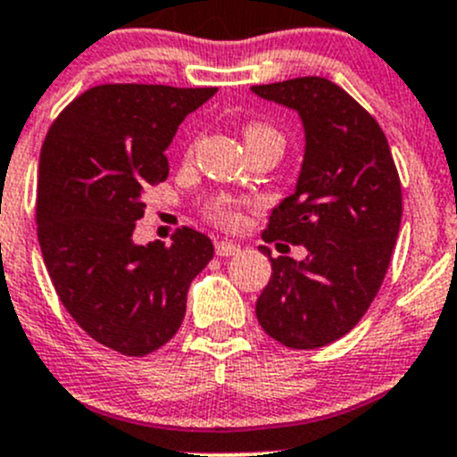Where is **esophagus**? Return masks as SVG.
<instances>
[{"label": "esophagus", "mask_w": 457, "mask_h": 457, "mask_svg": "<svg viewBox=\"0 0 457 457\" xmlns=\"http://www.w3.org/2000/svg\"><path fill=\"white\" fill-rule=\"evenodd\" d=\"M238 245L232 241H216V254L219 257H234V254H238Z\"/></svg>", "instance_id": "1"}]
</instances>
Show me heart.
Listing matches in <instances>:
<instances>
[{
    "mask_svg": "<svg viewBox=\"0 0 457 457\" xmlns=\"http://www.w3.org/2000/svg\"><path fill=\"white\" fill-rule=\"evenodd\" d=\"M243 137L245 144L254 142V139L262 137H279L272 128L262 126V123H250L245 130H243ZM248 200L243 198H232V195H214L204 204V216L214 225L223 229H234L243 223V209H245Z\"/></svg>",
    "mask_w": 457,
    "mask_h": 457,
    "instance_id": "heart-1",
    "label": "heart"
}]
</instances>
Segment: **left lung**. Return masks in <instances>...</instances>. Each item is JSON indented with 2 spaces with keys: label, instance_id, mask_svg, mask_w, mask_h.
I'll list each match as a JSON object with an SVG mask.
<instances>
[{
  "label": "left lung",
  "instance_id": "left-lung-1",
  "mask_svg": "<svg viewBox=\"0 0 457 457\" xmlns=\"http://www.w3.org/2000/svg\"><path fill=\"white\" fill-rule=\"evenodd\" d=\"M297 110L306 151L295 194L272 209L262 238L304 245L306 259L270 257L257 320L291 349L325 347L358 325L383 284L399 225L402 182L377 119L320 76L254 85Z\"/></svg>",
  "mask_w": 457,
  "mask_h": 457
}]
</instances>
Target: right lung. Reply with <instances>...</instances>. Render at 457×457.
Masks as SVG:
<instances>
[{"label": "right lung", "instance_id": "obj_1", "mask_svg": "<svg viewBox=\"0 0 457 457\" xmlns=\"http://www.w3.org/2000/svg\"><path fill=\"white\" fill-rule=\"evenodd\" d=\"M216 87L108 83L76 96L46 132L37 169L42 259L62 306L96 343L146 356L180 329L187 291L212 262L207 234L132 243L142 194L169 178L164 151Z\"/></svg>", "mask_w": 457, "mask_h": 457}]
</instances>
